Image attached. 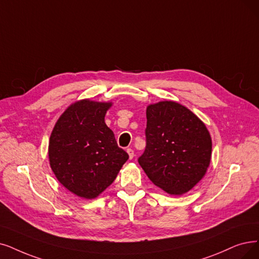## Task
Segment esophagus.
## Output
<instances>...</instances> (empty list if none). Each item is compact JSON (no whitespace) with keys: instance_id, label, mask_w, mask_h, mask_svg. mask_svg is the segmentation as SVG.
Here are the masks:
<instances>
[{"instance_id":"1","label":"esophagus","mask_w":259,"mask_h":259,"mask_svg":"<svg viewBox=\"0 0 259 259\" xmlns=\"http://www.w3.org/2000/svg\"><path fill=\"white\" fill-rule=\"evenodd\" d=\"M126 152H127V154H128V156H130V159H133L134 158V156H135V154H134V151L130 148V149H127L126 150Z\"/></svg>"}]
</instances>
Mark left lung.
Masks as SVG:
<instances>
[{"label":"left lung","instance_id":"obj_1","mask_svg":"<svg viewBox=\"0 0 259 259\" xmlns=\"http://www.w3.org/2000/svg\"><path fill=\"white\" fill-rule=\"evenodd\" d=\"M146 138L138 162L157 187L180 195L203 179L210 163L211 138L188 108L173 101L149 105Z\"/></svg>","mask_w":259,"mask_h":259}]
</instances>
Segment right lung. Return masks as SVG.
<instances>
[{
	"mask_svg": "<svg viewBox=\"0 0 259 259\" xmlns=\"http://www.w3.org/2000/svg\"><path fill=\"white\" fill-rule=\"evenodd\" d=\"M110 106L111 103L90 100L75 102L59 117L51 134V168L59 183L80 198H97L128 159L105 123Z\"/></svg>",
	"mask_w": 259,
	"mask_h": 259,
	"instance_id": "right-lung-1",
	"label": "right lung"
}]
</instances>
